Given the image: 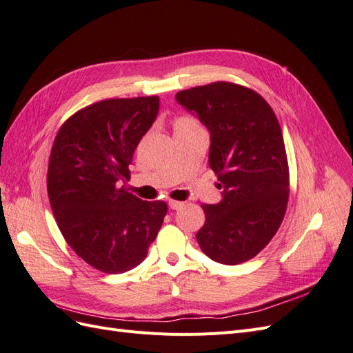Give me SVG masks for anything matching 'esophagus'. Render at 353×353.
<instances>
[{"instance_id":"obj_1","label":"esophagus","mask_w":353,"mask_h":353,"mask_svg":"<svg viewBox=\"0 0 353 353\" xmlns=\"http://www.w3.org/2000/svg\"><path fill=\"white\" fill-rule=\"evenodd\" d=\"M183 205H185V202H180V201H168V207L172 208V210H180Z\"/></svg>"}]
</instances>
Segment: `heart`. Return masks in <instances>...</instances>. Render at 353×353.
<instances>
[{
  "label": "heart",
  "mask_w": 353,
  "mask_h": 353,
  "mask_svg": "<svg viewBox=\"0 0 353 353\" xmlns=\"http://www.w3.org/2000/svg\"><path fill=\"white\" fill-rule=\"evenodd\" d=\"M190 123H195L193 120L188 119V117H179L176 121H174V128H179V126H186V124H190Z\"/></svg>",
  "instance_id": "heart-1"
}]
</instances>
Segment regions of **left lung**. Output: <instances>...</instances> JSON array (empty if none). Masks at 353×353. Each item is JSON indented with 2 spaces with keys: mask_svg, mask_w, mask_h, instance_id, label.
Segmentation results:
<instances>
[{
  "mask_svg": "<svg viewBox=\"0 0 353 353\" xmlns=\"http://www.w3.org/2000/svg\"><path fill=\"white\" fill-rule=\"evenodd\" d=\"M176 101L210 132L208 163L223 199L202 205V252L220 264L254 258L279 230L288 207L289 167L279 120L255 90L215 82L180 90Z\"/></svg>",
  "mask_w": 353,
  "mask_h": 353,
  "instance_id": "1",
  "label": "left lung"
}]
</instances>
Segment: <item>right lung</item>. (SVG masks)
Instances as JSON below:
<instances>
[{
    "mask_svg": "<svg viewBox=\"0 0 353 353\" xmlns=\"http://www.w3.org/2000/svg\"><path fill=\"white\" fill-rule=\"evenodd\" d=\"M158 110V97L99 101L67 120L52 145L47 186L57 225L85 263L108 274L142 263L167 214L165 202L124 188Z\"/></svg>",
    "mask_w": 353,
    "mask_h": 353,
    "instance_id": "1",
    "label": "right lung"
}]
</instances>
